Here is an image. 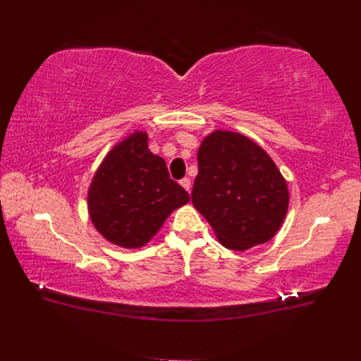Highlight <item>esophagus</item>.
<instances>
[{
  "instance_id": "1",
  "label": "esophagus",
  "mask_w": 361,
  "mask_h": 361,
  "mask_svg": "<svg viewBox=\"0 0 361 361\" xmlns=\"http://www.w3.org/2000/svg\"><path fill=\"white\" fill-rule=\"evenodd\" d=\"M180 185H182V187H183L185 190H187V191L190 192V190H191V180H190L188 178H183V179L180 180Z\"/></svg>"
}]
</instances>
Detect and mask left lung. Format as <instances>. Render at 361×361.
<instances>
[{
  "label": "left lung",
  "instance_id": "8db88e82",
  "mask_svg": "<svg viewBox=\"0 0 361 361\" xmlns=\"http://www.w3.org/2000/svg\"><path fill=\"white\" fill-rule=\"evenodd\" d=\"M191 200L226 248L265 244L285 220L289 192L267 152L245 135L214 130L199 149Z\"/></svg>",
  "mask_w": 361,
  "mask_h": 361
}]
</instances>
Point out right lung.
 <instances>
[{
	"instance_id": "obj_1",
	"label": "right lung",
	"mask_w": 361,
	"mask_h": 361,
	"mask_svg": "<svg viewBox=\"0 0 361 361\" xmlns=\"http://www.w3.org/2000/svg\"><path fill=\"white\" fill-rule=\"evenodd\" d=\"M188 202V192L170 179L166 161L149 150L143 130L110 150L89 190L92 223L123 248L146 245L167 216Z\"/></svg>"
}]
</instances>
